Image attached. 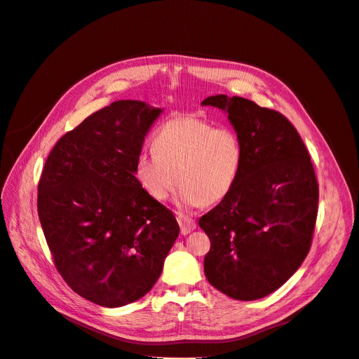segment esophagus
Here are the masks:
<instances>
[{
    "label": "esophagus",
    "instance_id": "esophagus-1",
    "mask_svg": "<svg viewBox=\"0 0 359 359\" xmlns=\"http://www.w3.org/2000/svg\"><path fill=\"white\" fill-rule=\"evenodd\" d=\"M177 220H178V223H180L181 233H182V235H187V233H190V232H193L194 229H196V222H194V220L191 219V217L180 214Z\"/></svg>",
    "mask_w": 359,
    "mask_h": 359
}]
</instances>
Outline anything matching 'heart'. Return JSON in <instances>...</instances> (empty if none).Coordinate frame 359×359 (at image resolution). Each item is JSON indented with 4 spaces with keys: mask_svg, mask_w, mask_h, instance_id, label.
<instances>
[{
    "mask_svg": "<svg viewBox=\"0 0 359 359\" xmlns=\"http://www.w3.org/2000/svg\"><path fill=\"white\" fill-rule=\"evenodd\" d=\"M154 153L139 151L133 175L149 199L163 202L181 184L182 206L212 205L229 196L240 180L245 149L233 128L215 127L194 115L161 124L151 139Z\"/></svg>",
    "mask_w": 359,
    "mask_h": 359,
    "instance_id": "obj_1",
    "label": "heart"
}]
</instances>
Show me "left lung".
Here are the masks:
<instances>
[{
  "label": "left lung",
  "mask_w": 359,
  "mask_h": 359,
  "mask_svg": "<svg viewBox=\"0 0 359 359\" xmlns=\"http://www.w3.org/2000/svg\"><path fill=\"white\" fill-rule=\"evenodd\" d=\"M202 104L229 114L245 149L236 186L199 220L211 241L205 276L233 299L264 298L310 252L319 208L316 173L283 114L236 95H211Z\"/></svg>",
  "instance_id": "8db88e82"
}]
</instances>
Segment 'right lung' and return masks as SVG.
I'll list each match as a JSON object with an SVG mask.
<instances>
[{
    "label": "right lung",
    "instance_id": "1",
    "mask_svg": "<svg viewBox=\"0 0 359 359\" xmlns=\"http://www.w3.org/2000/svg\"><path fill=\"white\" fill-rule=\"evenodd\" d=\"M160 112L114 102L61 136L41 170L37 212L53 265L73 292L103 307L148 293L180 233L173 212L133 175Z\"/></svg>",
    "mask_w": 359,
    "mask_h": 359
}]
</instances>
